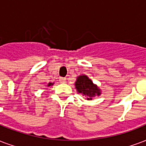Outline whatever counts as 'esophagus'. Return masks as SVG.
I'll use <instances>...</instances> for the list:
<instances>
[{"label": "esophagus", "mask_w": 146, "mask_h": 146, "mask_svg": "<svg viewBox=\"0 0 146 146\" xmlns=\"http://www.w3.org/2000/svg\"><path fill=\"white\" fill-rule=\"evenodd\" d=\"M60 83H65L66 82V78H63V77L60 78Z\"/></svg>", "instance_id": "1"}]
</instances>
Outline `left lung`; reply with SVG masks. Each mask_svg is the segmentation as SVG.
Here are the masks:
<instances>
[{
    "instance_id": "left-lung-1",
    "label": "left lung",
    "mask_w": 146,
    "mask_h": 146,
    "mask_svg": "<svg viewBox=\"0 0 146 146\" xmlns=\"http://www.w3.org/2000/svg\"><path fill=\"white\" fill-rule=\"evenodd\" d=\"M75 88L77 91L85 95L87 100H91L95 95H100V90L94 85L86 75H80L75 82Z\"/></svg>"
}]
</instances>
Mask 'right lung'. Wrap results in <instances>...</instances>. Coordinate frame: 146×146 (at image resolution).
<instances>
[{
  "label": "right lung",
  "mask_w": 146,
  "mask_h": 146,
  "mask_svg": "<svg viewBox=\"0 0 146 146\" xmlns=\"http://www.w3.org/2000/svg\"><path fill=\"white\" fill-rule=\"evenodd\" d=\"M53 84H54V83H49L48 84V86H52V85H53Z\"/></svg>",
  "instance_id": "right-lung-1"
}]
</instances>
